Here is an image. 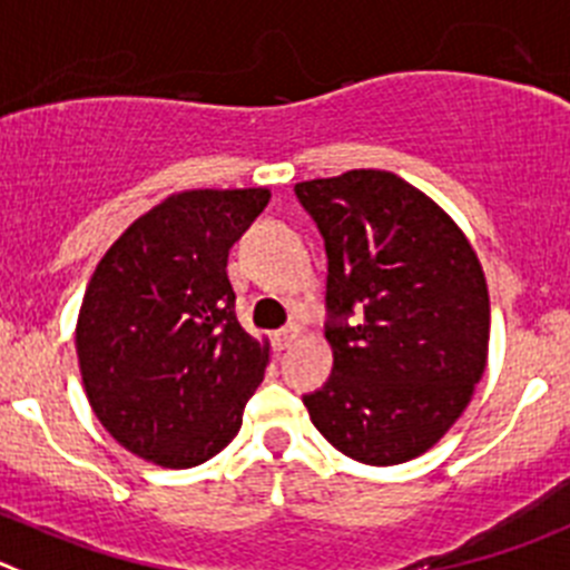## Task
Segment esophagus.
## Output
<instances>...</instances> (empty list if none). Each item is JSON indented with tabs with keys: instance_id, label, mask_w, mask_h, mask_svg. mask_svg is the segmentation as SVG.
Returning a JSON list of instances; mask_svg holds the SVG:
<instances>
[{
	"instance_id": "esophagus-1",
	"label": "esophagus",
	"mask_w": 570,
	"mask_h": 570,
	"mask_svg": "<svg viewBox=\"0 0 570 570\" xmlns=\"http://www.w3.org/2000/svg\"><path fill=\"white\" fill-rule=\"evenodd\" d=\"M301 334H303V328L297 326V323H289V326H284V328H281V332H275V345H278L281 351L289 348V345L295 343V340L301 337Z\"/></svg>"
}]
</instances>
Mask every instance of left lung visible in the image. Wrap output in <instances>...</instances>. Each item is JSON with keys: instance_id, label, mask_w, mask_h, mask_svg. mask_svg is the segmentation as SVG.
Listing matches in <instances>:
<instances>
[{"instance_id": "left-lung-1", "label": "left lung", "mask_w": 570, "mask_h": 570, "mask_svg": "<svg viewBox=\"0 0 570 570\" xmlns=\"http://www.w3.org/2000/svg\"><path fill=\"white\" fill-rule=\"evenodd\" d=\"M295 194L326 242L334 354L328 382L303 405L348 459L405 464L459 422L487 368L481 261L428 194L391 171L357 168Z\"/></svg>"}]
</instances>
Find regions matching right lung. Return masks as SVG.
Segmentation results:
<instances>
[{"label": "right lung", "instance_id": "1", "mask_svg": "<svg viewBox=\"0 0 570 570\" xmlns=\"http://www.w3.org/2000/svg\"><path fill=\"white\" fill-rule=\"evenodd\" d=\"M269 188L165 196L106 249L76 326L83 391L106 433L168 470L222 453L264 380L269 343L236 317L227 253Z\"/></svg>", "mask_w": 570, "mask_h": 570}]
</instances>
